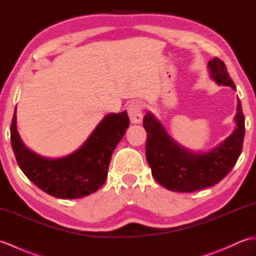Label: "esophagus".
Wrapping results in <instances>:
<instances>
[{
  "instance_id": "1",
  "label": "esophagus",
  "mask_w": 256,
  "mask_h": 256,
  "mask_svg": "<svg viewBox=\"0 0 256 256\" xmlns=\"http://www.w3.org/2000/svg\"><path fill=\"white\" fill-rule=\"evenodd\" d=\"M128 112L131 122L138 124L142 122L143 118V103L140 101H133L128 106Z\"/></svg>"
}]
</instances>
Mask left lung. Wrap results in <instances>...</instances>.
I'll list each match as a JSON object with an SVG mask.
<instances>
[{"label": "left lung", "instance_id": "obj_1", "mask_svg": "<svg viewBox=\"0 0 256 256\" xmlns=\"http://www.w3.org/2000/svg\"><path fill=\"white\" fill-rule=\"evenodd\" d=\"M211 77L218 84L236 90L224 62L214 57L208 62ZM236 128L224 143L208 153H192L175 142L152 113L144 116L148 132L146 158L155 180L168 190L192 192L214 186L231 172L241 155L246 126L240 100L236 116Z\"/></svg>", "mask_w": 256, "mask_h": 256}]
</instances>
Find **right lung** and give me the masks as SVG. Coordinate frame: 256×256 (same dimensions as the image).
<instances>
[{
	"instance_id": "right-lung-1",
	"label": "right lung",
	"mask_w": 256,
	"mask_h": 256,
	"mask_svg": "<svg viewBox=\"0 0 256 256\" xmlns=\"http://www.w3.org/2000/svg\"><path fill=\"white\" fill-rule=\"evenodd\" d=\"M128 125L126 111L108 114L79 150L62 158L52 160L35 154L22 143L14 113L10 143L20 168L32 184L52 197L76 199L102 187L113 150Z\"/></svg>"
}]
</instances>
